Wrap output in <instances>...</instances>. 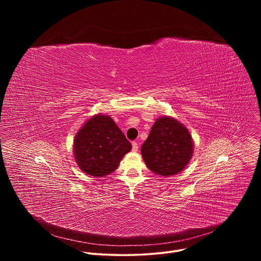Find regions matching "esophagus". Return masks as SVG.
<instances>
[{"instance_id": "1", "label": "esophagus", "mask_w": 261, "mask_h": 261, "mask_svg": "<svg viewBox=\"0 0 261 261\" xmlns=\"http://www.w3.org/2000/svg\"><path fill=\"white\" fill-rule=\"evenodd\" d=\"M138 147H139V146H138V143H137L136 141H133V142H132V150H133L134 152H137V151H138Z\"/></svg>"}]
</instances>
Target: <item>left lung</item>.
Masks as SVG:
<instances>
[{"label":"left lung","instance_id":"left-lung-1","mask_svg":"<svg viewBox=\"0 0 261 261\" xmlns=\"http://www.w3.org/2000/svg\"><path fill=\"white\" fill-rule=\"evenodd\" d=\"M192 154L193 143L189 131L168 117L155 122L141 146V155L148 169L163 176L180 172Z\"/></svg>","mask_w":261,"mask_h":261}]
</instances>
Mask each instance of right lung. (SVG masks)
<instances>
[{
	"label": "right lung",
	"mask_w": 261,
	"mask_h": 261,
	"mask_svg": "<svg viewBox=\"0 0 261 261\" xmlns=\"http://www.w3.org/2000/svg\"><path fill=\"white\" fill-rule=\"evenodd\" d=\"M131 147L113 119L99 115L90 119L76 134L74 156L83 171L104 176L117 169Z\"/></svg>",
	"instance_id": "obj_1"
}]
</instances>
